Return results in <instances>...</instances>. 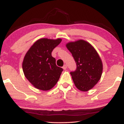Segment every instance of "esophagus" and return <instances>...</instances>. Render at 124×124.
Segmentation results:
<instances>
[{"label":"esophagus","instance_id":"1","mask_svg":"<svg viewBox=\"0 0 124 124\" xmlns=\"http://www.w3.org/2000/svg\"><path fill=\"white\" fill-rule=\"evenodd\" d=\"M62 68L64 69V70H65V69H67V65H64L62 67Z\"/></svg>","mask_w":124,"mask_h":124}]
</instances>
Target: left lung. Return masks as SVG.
Segmentation results:
<instances>
[{
  "label": "left lung",
  "mask_w": 124,
  "mask_h": 124,
  "mask_svg": "<svg viewBox=\"0 0 124 124\" xmlns=\"http://www.w3.org/2000/svg\"><path fill=\"white\" fill-rule=\"evenodd\" d=\"M76 63L70 72L74 84L79 90L87 92L97 83L103 72V63L96 49L87 41L80 39L66 45Z\"/></svg>",
  "instance_id": "left-lung-1"
}]
</instances>
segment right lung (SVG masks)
I'll use <instances>...</instances> for the list:
<instances>
[{
    "label": "right lung",
    "mask_w": 124,
    "mask_h": 124,
    "mask_svg": "<svg viewBox=\"0 0 124 124\" xmlns=\"http://www.w3.org/2000/svg\"><path fill=\"white\" fill-rule=\"evenodd\" d=\"M62 39L41 38L27 51L23 62L25 78L37 89L46 91L52 89L59 80L63 69L56 66L51 53Z\"/></svg>",
    "instance_id": "add662e5"
}]
</instances>
